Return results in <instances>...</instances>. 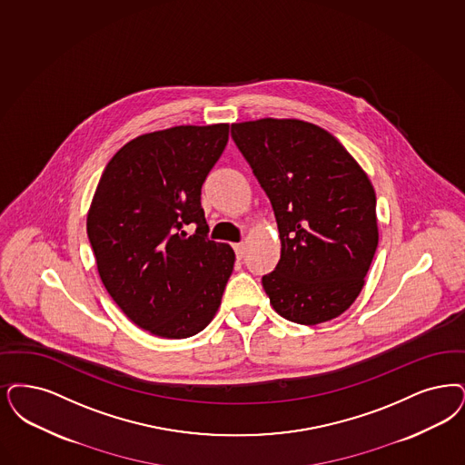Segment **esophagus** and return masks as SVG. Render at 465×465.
<instances>
[{"label": "esophagus", "instance_id": "1", "mask_svg": "<svg viewBox=\"0 0 465 465\" xmlns=\"http://www.w3.org/2000/svg\"><path fill=\"white\" fill-rule=\"evenodd\" d=\"M233 249H235V254H237V258L242 260V258H243V252H245V247H243V243H233Z\"/></svg>", "mask_w": 465, "mask_h": 465}]
</instances>
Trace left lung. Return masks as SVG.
<instances>
[{"mask_svg": "<svg viewBox=\"0 0 465 465\" xmlns=\"http://www.w3.org/2000/svg\"><path fill=\"white\" fill-rule=\"evenodd\" d=\"M232 138L277 218L280 261L262 277L273 310L301 325L342 315L379 242L367 173L329 131L299 119L235 123Z\"/></svg>", "mask_w": 465, "mask_h": 465, "instance_id": "8db88e82", "label": "left lung"}]
</instances>
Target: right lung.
<instances>
[{"instance_id":"add662e5","label":"right lung","mask_w":465,"mask_h":465,"mask_svg":"<svg viewBox=\"0 0 465 465\" xmlns=\"http://www.w3.org/2000/svg\"><path fill=\"white\" fill-rule=\"evenodd\" d=\"M228 124L153 131L119 150L94 190L86 230L107 292L134 325L166 339L214 318L235 252L209 241L201 190ZM195 223L193 236L184 226Z\"/></svg>"}]
</instances>
